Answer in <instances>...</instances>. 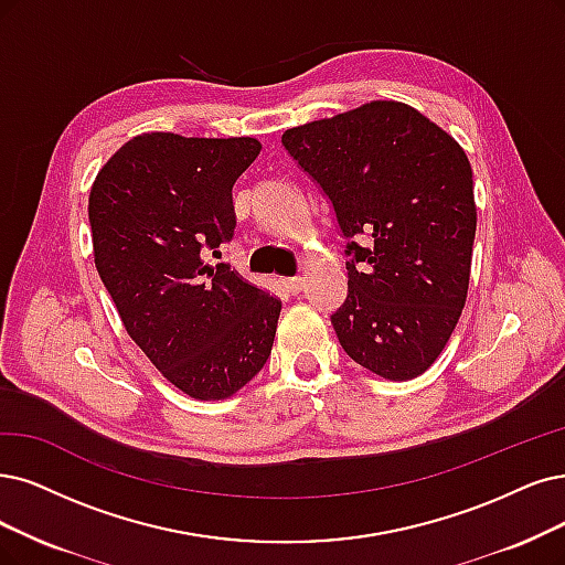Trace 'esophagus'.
Here are the masks:
<instances>
[{"label":"esophagus","instance_id":"esophagus-1","mask_svg":"<svg viewBox=\"0 0 565 565\" xmlns=\"http://www.w3.org/2000/svg\"><path fill=\"white\" fill-rule=\"evenodd\" d=\"M284 286H286V290H288V294H300V290H302V279L300 277H288V279H284L281 281Z\"/></svg>","mask_w":565,"mask_h":565}]
</instances>
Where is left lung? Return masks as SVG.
I'll return each mask as SVG.
<instances>
[{"mask_svg": "<svg viewBox=\"0 0 565 565\" xmlns=\"http://www.w3.org/2000/svg\"><path fill=\"white\" fill-rule=\"evenodd\" d=\"M281 143L347 242V298L330 315L347 356L391 382L419 377L468 298L477 209L466 151L401 102L290 128Z\"/></svg>", "mask_w": 565, "mask_h": 565, "instance_id": "obj_1", "label": "left lung"}]
</instances>
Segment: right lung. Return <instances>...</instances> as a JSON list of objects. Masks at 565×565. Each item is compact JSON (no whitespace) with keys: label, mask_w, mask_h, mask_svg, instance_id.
<instances>
[{"label":"right lung","mask_w":565,"mask_h":565,"mask_svg":"<svg viewBox=\"0 0 565 565\" xmlns=\"http://www.w3.org/2000/svg\"><path fill=\"white\" fill-rule=\"evenodd\" d=\"M260 153L250 137L146 132L102 167L88 200L95 267L135 344L167 382L223 401L269 359L281 302L230 265L233 185Z\"/></svg>","instance_id":"1"}]
</instances>
